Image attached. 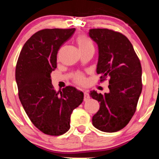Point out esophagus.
Here are the masks:
<instances>
[{
  "mask_svg": "<svg viewBox=\"0 0 159 159\" xmlns=\"http://www.w3.org/2000/svg\"><path fill=\"white\" fill-rule=\"evenodd\" d=\"M89 98H90V95H89V93L85 91V92L84 93V101H87Z\"/></svg>",
  "mask_w": 159,
  "mask_h": 159,
  "instance_id": "esophagus-1",
  "label": "esophagus"
}]
</instances>
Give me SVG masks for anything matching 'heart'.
Returning <instances> with one entry per match:
<instances>
[{
    "label": "heart",
    "instance_id": "b5f03b06",
    "mask_svg": "<svg viewBox=\"0 0 159 159\" xmlns=\"http://www.w3.org/2000/svg\"><path fill=\"white\" fill-rule=\"evenodd\" d=\"M77 42L80 51H84L86 50L94 48L93 43L90 38L83 34H80L77 38ZM75 81L80 84H83L85 82V78L83 75H77L75 77Z\"/></svg>",
    "mask_w": 159,
    "mask_h": 159
}]
</instances>
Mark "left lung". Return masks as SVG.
Returning <instances> with one entry per match:
<instances>
[{"label": "left lung", "instance_id": "1", "mask_svg": "<svg viewBox=\"0 0 159 159\" xmlns=\"http://www.w3.org/2000/svg\"><path fill=\"white\" fill-rule=\"evenodd\" d=\"M89 35L98 46L97 73L100 82L108 77L109 93L90 95L100 103L93 125L105 132H115L127 126L135 113L142 92V67L132 43L120 32L91 29Z\"/></svg>", "mask_w": 159, "mask_h": 159}]
</instances>
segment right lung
Returning a JSON list of instances; mask_svg holds the SVG:
<instances>
[{"label":"right lung","mask_w":159,"mask_h":159,"mask_svg":"<svg viewBox=\"0 0 159 159\" xmlns=\"http://www.w3.org/2000/svg\"><path fill=\"white\" fill-rule=\"evenodd\" d=\"M75 31V28H56L37 32L24 45L16 63L15 77L21 105L32 123L48 135L68 131L71 113L84 99L83 93L71 86L58 94L51 79L58 50Z\"/></svg>","instance_id":"add662e5"}]
</instances>
